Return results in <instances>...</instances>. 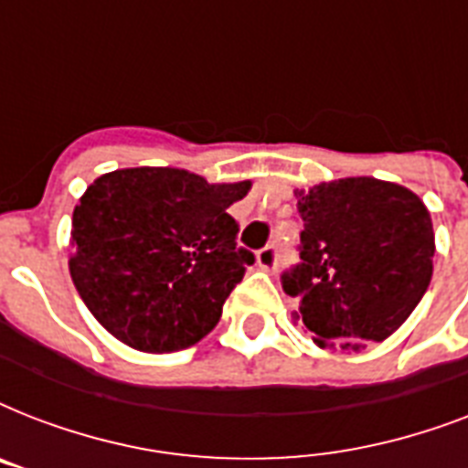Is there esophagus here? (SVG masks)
<instances>
[{
  "label": "esophagus",
  "mask_w": 468,
  "mask_h": 468,
  "mask_svg": "<svg viewBox=\"0 0 468 468\" xmlns=\"http://www.w3.org/2000/svg\"><path fill=\"white\" fill-rule=\"evenodd\" d=\"M277 248L274 245H267L257 252V267L260 270H274L277 267Z\"/></svg>",
  "instance_id": "obj_1"
}]
</instances>
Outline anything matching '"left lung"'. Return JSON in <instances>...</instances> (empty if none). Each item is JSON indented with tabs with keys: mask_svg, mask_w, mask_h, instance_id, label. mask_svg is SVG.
<instances>
[{
	"mask_svg": "<svg viewBox=\"0 0 468 468\" xmlns=\"http://www.w3.org/2000/svg\"><path fill=\"white\" fill-rule=\"evenodd\" d=\"M301 262L282 274L320 347L359 349L396 333L432 279L435 233L418 194L374 176L296 189Z\"/></svg>",
	"mask_w": 468,
	"mask_h": 468,
	"instance_id": "obj_1",
	"label": "left lung"
}]
</instances>
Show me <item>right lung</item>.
I'll return each mask as SVG.
<instances>
[{"label": "right lung", "instance_id": "1", "mask_svg": "<svg viewBox=\"0 0 468 468\" xmlns=\"http://www.w3.org/2000/svg\"><path fill=\"white\" fill-rule=\"evenodd\" d=\"M250 182L175 167L116 169L72 213L69 274L91 315L128 347L176 352L211 333L255 255L228 208Z\"/></svg>", "mask_w": 468, "mask_h": 468}]
</instances>
